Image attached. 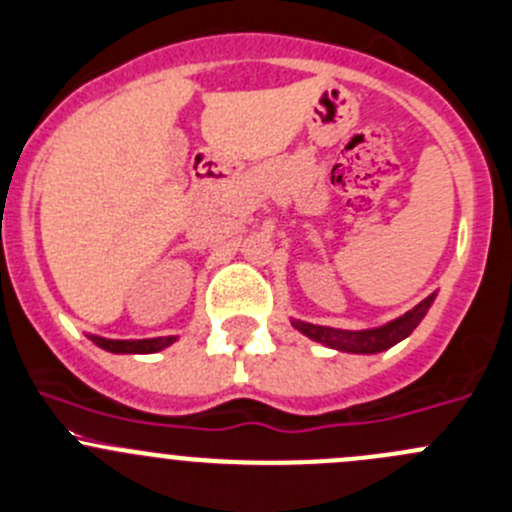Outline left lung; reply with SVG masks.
<instances>
[{"instance_id": "left-lung-1", "label": "left lung", "mask_w": 512, "mask_h": 512, "mask_svg": "<svg viewBox=\"0 0 512 512\" xmlns=\"http://www.w3.org/2000/svg\"><path fill=\"white\" fill-rule=\"evenodd\" d=\"M432 299L435 296H427L425 301L415 306L412 311H407L405 316L389 321V324L379 326V329H364V332H344V329H332V326H316L306 324V321H294V326L301 334H306L314 342L326 344V347H334L339 352H354V354H377L384 349L394 347L397 342H402L405 337H410L417 329V324L422 321V316L430 309Z\"/></svg>"}]
</instances>
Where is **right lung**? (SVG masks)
I'll return each instance as SVG.
<instances>
[{
    "label": "right lung",
    "mask_w": 512,
    "mask_h": 512,
    "mask_svg": "<svg viewBox=\"0 0 512 512\" xmlns=\"http://www.w3.org/2000/svg\"><path fill=\"white\" fill-rule=\"evenodd\" d=\"M97 347L107 349V352L115 354H150V352H160L168 344L175 342V337H158V339H105V337H90Z\"/></svg>",
    "instance_id": "1"
}]
</instances>
